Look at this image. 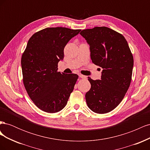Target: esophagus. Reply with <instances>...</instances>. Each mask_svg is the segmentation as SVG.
I'll return each instance as SVG.
<instances>
[{"mask_svg": "<svg viewBox=\"0 0 150 150\" xmlns=\"http://www.w3.org/2000/svg\"><path fill=\"white\" fill-rule=\"evenodd\" d=\"M79 76L80 78H82V79H86V78H87V76H84V75H83V74H79Z\"/></svg>", "mask_w": 150, "mask_h": 150, "instance_id": "1", "label": "esophagus"}]
</instances>
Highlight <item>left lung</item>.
<instances>
[{
  "instance_id": "obj_1",
  "label": "left lung",
  "mask_w": 150,
  "mask_h": 150,
  "mask_svg": "<svg viewBox=\"0 0 150 150\" xmlns=\"http://www.w3.org/2000/svg\"><path fill=\"white\" fill-rule=\"evenodd\" d=\"M80 34L89 44L92 62L103 68L101 80L88 77L91 86L86 103L93 112L104 114L119 105L129 87L133 54L124 36L107 27L84 29Z\"/></svg>"
}]
</instances>
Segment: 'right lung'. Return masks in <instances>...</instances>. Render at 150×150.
<instances>
[{
    "label": "right lung",
    "instance_id": "1",
    "mask_svg": "<svg viewBox=\"0 0 150 150\" xmlns=\"http://www.w3.org/2000/svg\"><path fill=\"white\" fill-rule=\"evenodd\" d=\"M81 29L47 28L31 36L22 55L23 84L35 105L54 113L65 107L78 79L76 74L58 72L64 49Z\"/></svg>",
    "mask_w": 150,
    "mask_h": 150
}]
</instances>
